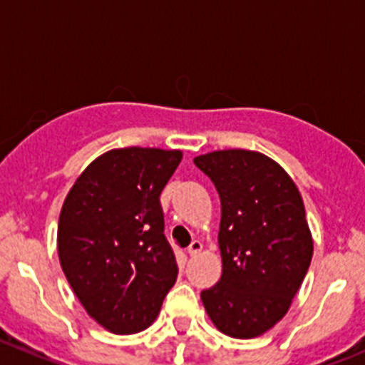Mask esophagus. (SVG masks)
Masks as SVG:
<instances>
[{"mask_svg":"<svg viewBox=\"0 0 365 365\" xmlns=\"http://www.w3.org/2000/svg\"><path fill=\"white\" fill-rule=\"evenodd\" d=\"M202 247H203V245L200 243L198 240H194L192 243L189 245V248H187V252H189V255H196L200 250H202Z\"/></svg>","mask_w":365,"mask_h":365,"instance_id":"esophagus-1","label":"esophagus"}]
</instances>
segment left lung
Instances as JSON below:
<instances>
[{
  "mask_svg": "<svg viewBox=\"0 0 365 365\" xmlns=\"http://www.w3.org/2000/svg\"><path fill=\"white\" fill-rule=\"evenodd\" d=\"M194 163L221 202L223 272L217 284L202 292L203 306L221 333L254 339L286 315L312 263L301 192L261 153L227 149L196 156Z\"/></svg>",
  "mask_w": 365,
  "mask_h": 365,
  "instance_id": "obj_1",
  "label": "left lung"
}]
</instances>
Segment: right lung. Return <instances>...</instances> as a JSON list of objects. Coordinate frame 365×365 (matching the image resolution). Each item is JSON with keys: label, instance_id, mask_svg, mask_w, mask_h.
I'll list each match as a JSON object with an SVG mask.
<instances>
[{"label": "right lung", "instance_id": "obj_1", "mask_svg": "<svg viewBox=\"0 0 365 365\" xmlns=\"http://www.w3.org/2000/svg\"><path fill=\"white\" fill-rule=\"evenodd\" d=\"M182 151L124 148L84 169L59 216L64 275L88 315L117 335L142 331L178 277L160 194Z\"/></svg>", "mask_w": 365, "mask_h": 365}]
</instances>
